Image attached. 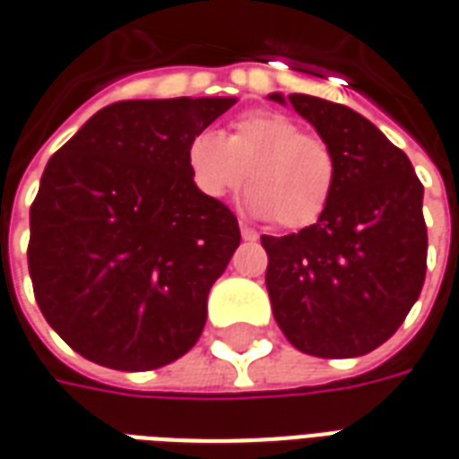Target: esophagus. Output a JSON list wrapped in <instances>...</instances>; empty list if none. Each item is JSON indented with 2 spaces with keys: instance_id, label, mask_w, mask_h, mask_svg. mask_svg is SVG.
I'll return each instance as SVG.
<instances>
[{
  "instance_id": "1",
  "label": "esophagus",
  "mask_w": 459,
  "mask_h": 459,
  "mask_svg": "<svg viewBox=\"0 0 459 459\" xmlns=\"http://www.w3.org/2000/svg\"><path fill=\"white\" fill-rule=\"evenodd\" d=\"M240 236H243V240H258V230H253L240 223Z\"/></svg>"
}]
</instances>
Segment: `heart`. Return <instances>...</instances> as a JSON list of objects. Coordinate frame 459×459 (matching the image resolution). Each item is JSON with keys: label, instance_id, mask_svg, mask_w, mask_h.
<instances>
[{"label": "heart", "instance_id": "1", "mask_svg": "<svg viewBox=\"0 0 459 459\" xmlns=\"http://www.w3.org/2000/svg\"><path fill=\"white\" fill-rule=\"evenodd\" d=\"M184 161L194 189L211 201L226 199L248 174L246 206L280 229L312 226L337 186L332 144L273 110L238 115L226 140L213 130L196 132L186 142Z\"/></svg>", "mask_w": 459, "mask_h": 459}]
</instances>
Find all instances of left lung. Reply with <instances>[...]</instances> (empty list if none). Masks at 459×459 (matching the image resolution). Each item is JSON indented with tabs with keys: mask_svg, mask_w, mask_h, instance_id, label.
I'll return each instance as SVG.
<instances>
[{
	"mask_svg": "<svg viewBox=\"0 0 459 459\" xmlns=\"http://www.w3.org/2000/svg\"><path fill=\"white\" fill-rule=\"evenodd\" d=\"M270 100L285 105L280 93ZM288 103L332 144L337 186L317 223L260 238L273 315L305 354H368L394 337L423 290V184L364 115L315 95L292 93Z\"/></svg>",
	"mask_w": 459,
	"mask_h": 459,
	"instance_id": "1",
	"label": "left lung"
}]
</instances>
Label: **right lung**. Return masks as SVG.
I'll use <instances>...</instances> for the list:
<instances>
[{
  "label": "right lung",
  "instance_id": "obj_1",
  "mask_svg": "<svg viewBox=\"0 0 459 459\" xmlns=\"http://www.w3.org/2000/svg\"><path fill=\"white\" fill-rule=\"evenodd\" d=\"M233 103L120 100L46 164L29 213V275L46 322L85 359L150 371L201 337L240 230L226 204L194 189L184 152Z\"/></svg>",
  "mask_w": 459,
  "mask_h": 459
}]
</instances>
